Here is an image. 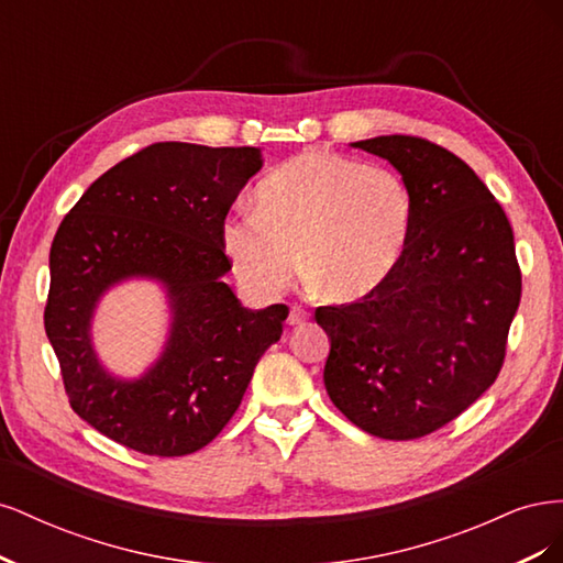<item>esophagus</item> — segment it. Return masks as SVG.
I'll list each match as a JSON object with an SVG mask.
<instances>
[{"mask_svg": "<svg viewBox=\"0 0 563 563\" xmlns=\"http://www.w3.org/2000/svg\"><path fill=\"white\" fill-rule=\"evenodd\" d=\"M310 319V312H305L302 308H298V305H294L291 308V312H288V323H291V327H300V323H305Z\"/></svg>", "mask_w": 563, "mask_h": 563, "instance_id": "esophagus-1", "label": "esophagus"}]
</instances>
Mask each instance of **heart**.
<instances>
[{
  "label": "heart",
  "instance_id": "obj_1",
  "mask_svg": "<svg viewBox=\"0 0 563 563\" xmlns=\"http://www.w3.org/2000/svg\"><path fill=\"white\" fill-rule=\"evenodd\" d=\"M413 230V197L401 176L360 159L305 152L258 187V209L234 211L223 246L242 284L275 296L300 267L323 296L360 300L380 288Z\"/></svg>",
  "mask_w": 563,
  "mask_h": 563
}]
</instances>
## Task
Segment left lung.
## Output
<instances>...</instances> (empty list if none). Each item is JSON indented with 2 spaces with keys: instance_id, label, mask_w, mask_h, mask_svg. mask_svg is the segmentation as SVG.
Listing matches in <instances>:
<instances>
[{
  "instance_id": "obj_1",
  "label": "left lung",
  "mask_w": 563,
  "mask_h": 563,
  "mask_svg": "<svg viewBox=\"0 0 563 563\" xmlns=\"http://www.w3.org/2000/svg\"><path fill=\"white\" fill-rule=\"evenodd\" d=\"M387 159L413 197V230L389 279L314 312L331 340L323 385L356 428L391 441L430 434L496 383L521 300L515 234L453 152L416 135L352 143Z\"/></svg>"
}]
</instances>
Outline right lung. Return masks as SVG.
Masks as SVG:
<instances>
[{
    "label": "right lung",
    "instance_id": "obj_1",
    "mask_svg": "<svg viewBox=\"0 0 563 563\" xmlns=\"http://www.w3.org/2000/svg\"><path fill=\"white\" fill-rule=\"evenodd\" d=\"M261 166V147L155 143L91 183L63 218L44 329L73 411L117 444L162 457L203 449L282 338L286 305L249 310L223 282L225 216ZM131 278L165 288L173 321L156 364L119 379L97 360L90 327L99 298Z\"/></svg>",
    "mask_w": 563,
    "mask_h": 563
}]
</instances>
